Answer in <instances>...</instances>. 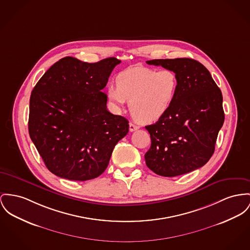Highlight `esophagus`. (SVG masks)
Masks as SVG:
<instances>
[{"instance_id": "34e87169", "label": "esophagus", "mask_w": 250, "mask_h": 250, "mask_svg": "<svg viewBox=\"0 0 250 250\" xmlns=\"http://www.w3.org/2000/svg\"><path fill=\"white\" fill-rule=\"evenodd\" d=\"M129 129H130V132H134V131H136V130H138L139 129V127L137 126V125H135V124H133V123H130V125H129Z\"/></svg>"}]
</instances>
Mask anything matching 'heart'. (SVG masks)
<instances>
[{
  "label": "heart",
  "mask_w": 250,
  "mask_h": 250,
  "mask_svg": "<svg viewBox=\"0 0 250 250\" xmlns=\"http://www.w3.org/2000/svg\"><path fill=\"white\" fill-rule=\"evenodd\" d=\"M116 83L117 86H108V99L117 109H122L129 100L132 116L142 123H152L164 117L179 89L178 77L170 69L130 67L117 75Z\"/></svg>",
  "instance_id": "b5f03b06"
}]
</instances>
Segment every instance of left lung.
<instances>
[{
    "mask_svg": "<svg viewBox=\"0 0 250 250\" xmlns=\"http://www.w3.org/2000/svg\"><path fill=\"white\" fill-rule=\"evenodd\" d=\"M147 63L174 71L179 89L166 115L146 126L151 140L146 165L166 177L197 169L212 156L224 124L222 92L208 70L195 60L162 59Z\"/></svg>",
    "mask_w": 250,
    "mask_h": 250,
    "instance_id": "1",
    "label": "left lung"
}]
</instances>
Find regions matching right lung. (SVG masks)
<instances>
[{"label":"right lung","mask_w":250,"mask_h":250,"mask_svg":"<svg viewBox=\"0 0 250 250\" xmlns=\"http://www.w3.org/2000/svg\"><path fill=\"white\" fill-rule=\"evenodd\" d=\"M119 63L116 58L88 63L65 57L34 87L29 135L55 175L74 181L100 176L117 142L129 132V121L107 110L102 92Z\"/></svg>","instance_id":"add662e5"}]
</instances>
